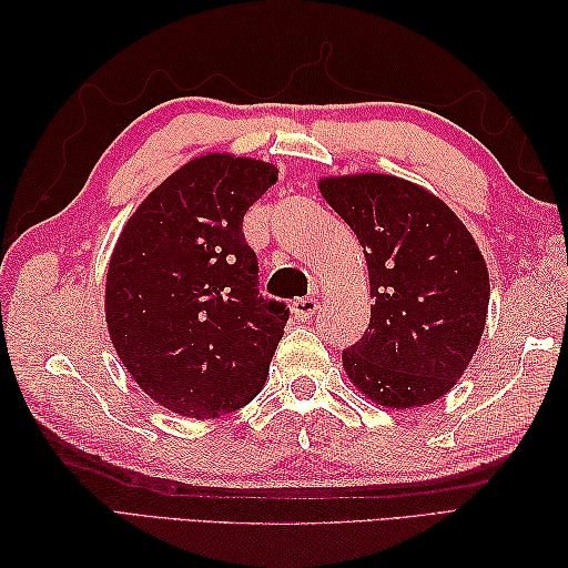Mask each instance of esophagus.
Returning <instances> with one entry per match:
<instances>
[{
    "label": "esophagus",
    "mask_w": 568,
    "mask_h": 568,
    "mask_svg": "<svg viewBox=\"0 0 568 568\" xmlns=\"http://www.w3.org/2000/svg\"><path fill=\"white\" fill-rule=\"evenodd\" d=\"M317 300L315 297H297L293 303V315L300 320V322H307L312 315L317 312Z\"/></svg>",
    "instance_id": "1"
}]
</instances>
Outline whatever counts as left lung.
<instances>
[{"mask_svg":"<svg viewBox=\"0 0 568 568\" xmlns=\"http://www.w3.org/2000/svg\"><path fill=\"white\" fill-rule=\"evenodd\" d=\"M320 190L368 263L371 322L342 354L348 378L385 407L437 400L486 327L490 283L474 236L439 197L400 178H327Z\"/></svg>","mask_w":568,"mask_h":568,"instance_id":"obj_1","label":"left lung"}]
</instances>
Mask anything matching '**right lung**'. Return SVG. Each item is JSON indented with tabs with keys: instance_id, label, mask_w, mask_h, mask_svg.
Instances as JSON below:
<instances>
[{
	"instance_id": "right-lung-1",
	"label": "right lung",
	"mask_w": 568,
	"mask_h": 568,
	"mask_svg": "<svg viewBox=\"0 0 568 568\" xmlns=\"http://www.w3.org/2000/svg\"><path fill=\"white\" fill-rule=\"evenodd\" d=\"M271 163L202 155L126 222L106 273V327L155 403L210 419L263 388L291 310L258 293L244 214L275 185Z\"/></svg>"
}]
</instances>
